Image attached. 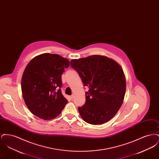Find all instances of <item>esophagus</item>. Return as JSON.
Wrapping results in <instances>:
<instances>
[{
  "instance_id": "esophagus-1",
  "label": "esophagus",
  "mask_w": 159,
  "mask_h": 159,
  "mask_svg": "<svg viewBox=\"0 0 159 159\" xmlns=\"http://www.w3.org/2000/svg\"><path fill=\"white\" fill-rule=\"evenodd\" d=\"M70 98L71 99H73L74 98V95H71L70 97Z\"/></svg>"
}]
</instances>
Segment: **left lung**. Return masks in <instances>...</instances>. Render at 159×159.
Segmentation results:
<instances>
[{
	"label": "left lung",
	"instance_id": "1",
	"mask_svg": "<svg viewBox=\"0 0 159 159\" xmlns=\"http://www.w3.org/2000/svg\"><path fill=\"white\" fill-rule=\"evenodd\" d=\"M71 67L80 77L86 102L78 110L84 121L101 125L111 120L120 108L126 92V79L120 66L102 55L71 60Z\"/></svg>",
	"mask_w": 159,
	"mask_h": 159
}]
</instances>
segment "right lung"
<instances>
[{"instance_id": "1", "label": "right lung", "mask_w": 159, "mask_h": 159, "mask_svg": "<svg viewBox=\"0 0 159 159\" xmlns=\"http://www.w3.org/2000/svg\"><path fill=\"white\" fill-rule=\"evenodd\" d=\"M69 61L57 54L46 53L33 58L25 68L21 91L26 106L44 120L57 117L67 103L62 95L61 76Z\"/></svg>"}]
</instances>
